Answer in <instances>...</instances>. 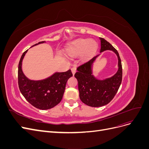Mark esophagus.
Instances as JSON below:
<instances>
[{
    "mask_svg": "<svg viewBox=\"0 0 149 149\" xmlns=\"http://www.w3.org/2000/svg\"><path fill=\"white\" fill-rule=\"evenodd\" d=\"M71 71H72V73H73V74L74 75V73H76V68L74 66L73 67V68H71Z\"/></svg>",
    "mask_w": 149,
    "mask_h": 149,
    "instance_id": "esophagus-1",
    "label": "esophagus"
}]
</instances>
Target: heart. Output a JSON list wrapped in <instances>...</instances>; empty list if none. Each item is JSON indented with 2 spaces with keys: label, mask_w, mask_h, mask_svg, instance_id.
Instances as JSON below:
<instances>
[{
  "label": "heart",
  "mask_w": 149,
  "mask_h": 149,
  "mask_svg": "<svg viewBox=\"0 0 149 149\" xmlns=\"http://www.w3.org/2000/svg\"><path fill=\"white\" fill-rule=\"evenodd\" d=\"M97 49L96 42L88 38H82L72 42L67 47L66 51L72 55H80L84 52L83 57L86 58L93 55Z\"/></svg>",
  "instance_id": "obj_1"
}]
</instances>
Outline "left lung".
Segmentation results:
<instances>
[{
	"instance_id": "left-lung-1",
	"label": "left lung",
	"mask_w": 149,
	"mask_h": 149,
	"mask_svg": "<svg viewBox=\"0 0 149 149\" xmlns=\"http://www.w3.org/2000/svg\"><path fill=\"white\" fill-rule=\"evenodd\" d=\"M101 40L100 52L106 50L114 52L118 58V70L112 77L103 80L96 78L93 74L94 61L99 56L84 63L77 68L74 76L78 83L79 98L89 106L101 107L107 104L114 98L120 87L123 79V68L118 52L105 39Z\"/></svg>"
}]
</instances>
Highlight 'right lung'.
<instances>
[{
	"label": "right lung",
	"mask_w": 149,
	"mask_h": 149,
	"mask_svg": "<svg viewBox=\"0 0 149 149\" xmlns=\"http://www.w3.org/2000/svg\"><path fill=\"white\" fill-rule=\"evenodd\" d=\"M40 42L33 46L43 43ZM26 50L20 58L18 68V83L19 89L29 103L38 109L46 110L53 108L62 100L68 79L73 76L71 70L66 72H56L48 78L33 81L28 79L22 70V63Z\"/></svg>",
	"instance_id": "1"
}]
</instances>
